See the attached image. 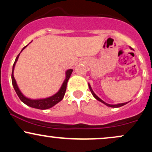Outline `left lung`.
Listing matches in <instances>:
<instances>
[{
    "label": "left lung",
    "mask_w": 152,
    "mask_h": 152,
    "mask_svg": "<svg viewBox=\"0 0 152 152\" xmlns=\"http://www.w3.org/2000/svg\"><path fill=\"white\" fill-rule=\"evenodd\" d=\"M88 87H89V89H90V91H91V92L92 95L94 96V98H95L96 99H97V100L99 101V102H100L103 103V104H105L106 106H109V107H112V108H118V107H121V106H122L125 105V104H126L127 103H128V102H126V103H121V104H107V103L104 102V101L102 100V99H101L100 98H99V97L98 96L96 95V94L95 93H94V91L92 90L91 86L90 83H88Z\"/></svg>",
    "instance_id": "left-lung-1"
}]
</instances>
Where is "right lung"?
<instances>
[{
	"mask_svg": "<svg viewBox=\"0 0 152 152\" xmlns=\"http://www.w3.org/2000/svg\"><path fill=\"white\" fill-rule=\"evenodd\" d=\"M28 46H26L25 47L23 48V49L20 51V53L23 51V50H24L26 47ZM20 53L17 56L16 58H15L14 64L13 66V71H12V75H11V79H12V84H13V88L16 92L17 95L19 97V99H20L22 102H23L24 104H26L27 106H30V107L34 108V109H48L50 108L53 107V106H55L56 104H58V102H60L64 98V95H65L66 91V86H67L68 81H69V78H70L71 74L73 72V69H68L66 71V78L64 82H63L61 86L60 89L58 90V91L55 94H53V96L49 97H47V98L44 99H33L26 97V96H24L21 91H20V88H18V84H17L16 81H15L14 76H13V72H14V69L15 64H16L17 61H18Z\"/></svg>",
	"mask_w": 152,
	"mask_h": 152,
	"instance_id": "right-lung-1",
	"label": "right lung"
}]
</instances>
